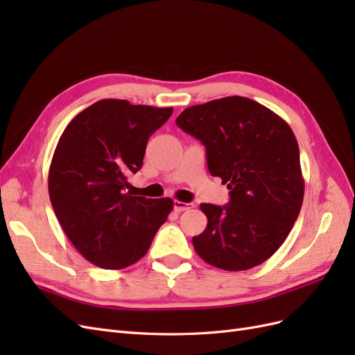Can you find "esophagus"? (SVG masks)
<instances>
[{
	"mask_svg": "<svg viewBox=\"0 0 355 355\" xmlns=\"http://www.w3.org/2000/svg\"><path fill=\"white\" fill-rule=\"evenodd\" d=\"M194 207V204L192 202H182V201H179V200H176L175 202H173V209H175V211H185V210H189V209H192Z\"/></svg>",
	"mask_w": 355,
	"mask_h": 355,
	"instance_id": "1",
	"label": "esophagus"
}]
</instances>
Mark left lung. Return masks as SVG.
Here are the masks:
<instances>
[{
	"mask_svg": "<svg viewBox=\"0 0 355 355\" xmlns=\"http://www.w3.org/2000/svg\"><path fill=\"white\" fill-rule=\"evenodd\" d=\"M206 146L207 167L230 191L227 206L200 204L207 227L192 239L202 261L244 271L271 257L302 207L299 146L283 118L249 98L189 106L176 118Z\"/></svg>",
	"mask_w": 355,
	"mask_h": 355,
	"instance_id": "obj_1",
	"label": "left lung"
}]
</instances>
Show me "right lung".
Instances as JSON below:
<instances>
[{"label": "right lung", "mask_w": 355, "mask_h": 355, "mask_svg": "<svg viewBox=\"0 0 355 355\" xmlns=\"http://www.w3.org/2000/svg\"><path fill=\"white\" fill-rule=\"evenodd\" d=\"M173 108L103 99L67 125L53 154L49 196L67 237L85 259L121 270L146 254L173 209L170 198L133 197L148 139Z\"/></svg>", "instance_id": "obj_1"}]
</instances>
